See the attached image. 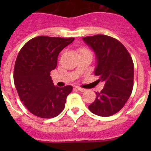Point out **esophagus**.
Here are the masks:
<instances>
[{"instance_id": "esophagus-1", "label": "esophagus", "mask_w": 151, "mask_h": 151, "mask_svg": "<svg viewBox=\"0 0 151 151\" xmlns=\"http://www.w3.org/2000/svg\"><path fill=\"white\" fill-rule=\"evenodd\" d=\"M75 88H76V89L78 90V91H81V92H84V91H85V88H80V87H79V86H75Z\"/></svg>"}]
</instances>
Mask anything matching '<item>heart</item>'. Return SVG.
Returning a JSON list of instances; mask_svg holds the SVG:
<instances>
[{
	"label": "heart",
	"mask_w": 151,
	"mask_h": 151,
	"mask_svg": "<svg viewBox=\"0 0 151 151\" xmlns=\"http://www.w3.org/2000/svg\"><path fill=\"white\" fill-rule=\"evenodd\" d=\"M85 51H88V50H87L86 49H80V52H85Z\"/></svg>",
	"instance_id": "obj_1"
}]
</instances>
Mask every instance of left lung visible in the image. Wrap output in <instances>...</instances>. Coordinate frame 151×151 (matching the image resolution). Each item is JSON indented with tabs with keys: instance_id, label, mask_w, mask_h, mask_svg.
I'll list each match as a JSON object with an SVG mask.
<instances>
[{
	"instance_id": "8db88e82",
	"label": "left lung",
	"mask_w": 151,
	"mask_h": 151,
	"mask_svg": "<svg viewBox=\"0 0 151 151\" xmlns=\"http://www.w3.org/2000/svg\"><path fill=\"white\" fill-rule=\"evenodd\" d=\"M95 52L96 66L94 74L104 82L95 101L88 106L95 115L108 117L119 112L130 97L134 85V63L121 42L105 35L83 38Z\"/></svg>"
}]
</instances>
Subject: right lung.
Here are the masks:
<instances>
[{
  "label": "right lung",
  "instance_id": "right-lung-1",
  "mask_svg": "<svg viewBox=\"0 0 151 151\" xmlns=\"http://www.w3.org/2000/svg\"><path fill=\"white\" fill-rule=\"evenodd\" d=\"M74 38L40 36L30 39L19 51L14 69V82L19 99L36 116L51 118L65 107L71 85L55 86L50 71L57 66L58 56Z\"/></svg>",
  "mask_w": 151,
  "mask_h": 151
}]
</instances>
